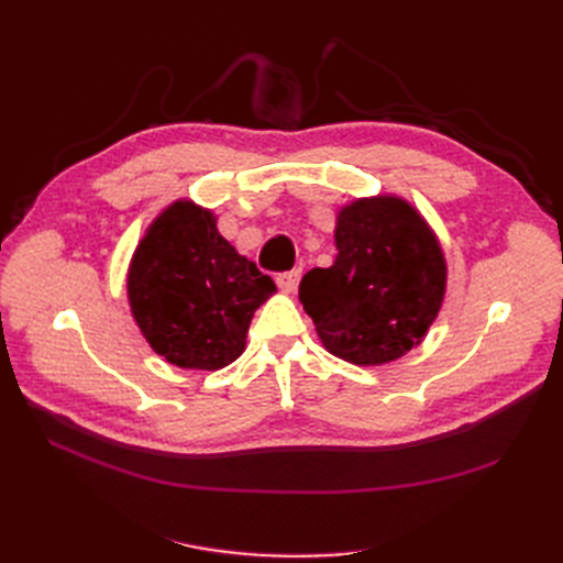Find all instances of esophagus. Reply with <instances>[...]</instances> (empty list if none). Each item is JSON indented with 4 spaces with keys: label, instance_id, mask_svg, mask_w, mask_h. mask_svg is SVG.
<instances>
[{
    "label": "esophagus",
    "instance_id": "obj_1",
    "mask_svg": "<svg viewBox=\"0 0 563 563\" xmlns=\"http://www.w3.org/2000/svg\"><path fill=\"white\" fill-rule=\"evenodd\" d=\"M298 282H300V269L282 272V275H277V284L284 288L286 294H294L296 288H298Z\"/></svg>",
    "mask_w": 563,
    "mask_h": 563
}]
</instances>
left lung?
Wrapping results in <instances>:
<instances>
[{
	"label": "left lung",
	"mask_w": 563,
	"mask_h": 563,
	"mask_svg": "<svg viewBox=\"0 0 563 563\" xmlns=\"http://www.w3.org/2000/svg\"><path fill=\"white\" fill-rule=\"evenodd\" d=\"M335 261L298 296L333 356L383 366L422 343L446 296L449 267L428 220L399 195L352 199L335 216Z\"/></svg>",
	"instance_id": "obj_1"
}]
</instances>
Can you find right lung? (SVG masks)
Listing matches in <instances>:
<instances>
[{"label": "right lung", "mask_w": 563, "mask_h": 563, "mask_svg": "<svg viewBox=\"0 0 563 563\" xmlns=\"http://www.w3.org/2000/svg\"><path fill=\"white\" fill-rule=\"evenodd\" d=\"M216 220L192 199L172 201L147 225L126 275L131 317L147 345L190 371L240 360L255 310L277 294Z\"/></svg>", "instance_id": "1"}]
</instances>
